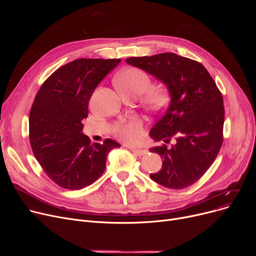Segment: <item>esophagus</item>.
<instances>
[{"label":"esophagus","instance_id":"esophagus-1","mask_svg":"<svg viewBox=\"0 0 256 256\" xmlns=\"http://www.w3.org/2000/svg\"><path fill=\"white\" fill-rule=\"evenodd\" d=\"M128 147L134 154L139 156H144L146 154L145 150H140V148H136V147H130V146H128Z\"/></svg>","mask_w":256,"mask_h":256}]
</instances>
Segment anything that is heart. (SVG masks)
I'll list each match as a JSON object with an SVG mask.
<instances>
[{
  "label": "heart",
  "instance_id": "b5f03b06",
  "mask_svg": "<svg viewBox=\"0 0 256 256\" xmlns=\"http://www.w3.org/2000/svg\"><path fill=\"white\" fill-rule=\"evenodd\" d=\"M115 84L124 96H138L143 94V102L152 111H160L169 100L168 90L163 86H152L150 74L138 67H128L116 78ZM117 138L128 143L137 142L142 134V121L138 117H130L118 121L114 126Z\"/></svg>",
  "mask_w": 256,
  "mask_h": 256
}]
</instances>
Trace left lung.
Masks as SVG:
<instances>
[{"mask_svg":"<svg viewBox=\"0 0 256 256\" xmlns=\"http://www.w3.org/2000/svg\"><path fill=\"white\" fill-rule=\"evenodd\" d=\"M126 61L154 76L169 89L171 102L150 130L162 145L152 152L163 158V165L150 178L169 189L195 184L216 160L223 143L224 104L222 94L206 67L174 52ZM172 138L176 143L167 148Z\"/></svg>","mask_w":256,"mask_h":256,"instance_id":"8db88e82","label":"left lung"}]
</instances>
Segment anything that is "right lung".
<instances>
[{"mask_svg": "<svg viewBox=\"0 0 256 256\" xmlns=\"http://www.w3.org/2000/svg\"><path fill=\"white\" fill-rule=\"evenodd\" d=\"M120 61L74 60L54 72L34 98L29 116L32 150L46 176L64 189L80 190L98 180L108 154L120 147L111 139L91 144L82 132L93 91Z\"/></svg>", "mask_w": 256, "mask_h": 256, "instance_id": "1", "label": "right lung"}]
</instances>
